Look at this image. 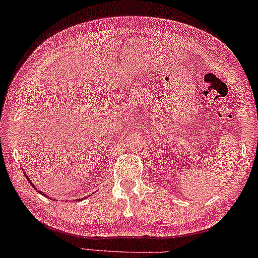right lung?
<instances>
[{
    "mask_svg": "<svg viewBox=\"0 0 258 258\" xmlns=\"http://www.w3.org/2000/svg\"><path fill=\"white\" fill-rule=\"evenodd\" d=\"M24 174H25V172H24ZM25 176H26V174H25ZM26 178H28V180H29V183L31 184V185H32V187H33V189H34V190H36V191H38V192H39V194H40V195H43V196H45V197H46V198H49V197H47V195H45V194H44V192H41V191H39V190H38V189H37V187H36V186H34V185H33V184H32V182H31V180H30V178L28 177V176H26ZM82 199H83V198H82ZM80 201H81V199H76V202H80Z\"/></svg>",
    "mask_w": 258,
    "mask_h": 258,
    "instance_id": "add662e5",
    "label": "right lung"
}]
</instances>
